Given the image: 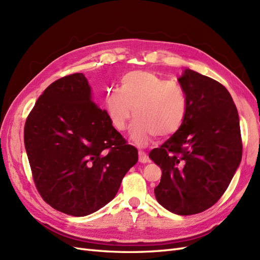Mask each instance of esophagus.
I'll return each mask as SVG.
<instances>
[{
	"label": "esophagus",
	"mask_w": 260,
	"mask_h": 260,
	"mask_svg": "<svg viewBox=\"0 0 260 260\" xmlns=\"http://www.w3.org/2000/svg\"><path fill=\"white\" fill-rule=\"evenodd\" d=\"M139 161L142 164H146L148 161V157L143 151H139Z\"/></svg>",
	"instance_id": "esophagus-1"
}]
</instances>
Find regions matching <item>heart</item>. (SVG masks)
Instances as JSON below:
<instances>
[{
  "instance_id": "1",
  "label": "heart",
  "mask_w": 260,
  "mask_h": 260,
  "mask_svg": "<svg viewBox=\"0 0 260 260\" xmlns=\"http://www.w3.org/2000/svg\"><path fill=\"white\" fill-rule=\"evenodd\" d=\"M105 113L117 131H123L131 117L130 136L138 144H146L153 136L170 137L181 128L187 99L181 85L146 70L122 76L119 89H111L104 101Z\"/></svg>"
}]
</instances>
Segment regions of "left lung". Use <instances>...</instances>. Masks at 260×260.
I'll return each mask as SVG.
<instances>
[{"label": "left lung", "mask_w": 260, "mask_h": 260, "mask_svg": "<svg viewBox=\"0 0 260 260\" xmlns=\"http://www.w3.org/2000/svg\"><path fill=\"white\" fill-rule=\"evenodd\" d=\"M187 99L181 128L149 158L161 169L156 200L181 216L200 214L219 201L242 159L237 106L224 86L186 69L179 78Z\"/></svg>", "instance_id": "8db88e82"}]
</instances>
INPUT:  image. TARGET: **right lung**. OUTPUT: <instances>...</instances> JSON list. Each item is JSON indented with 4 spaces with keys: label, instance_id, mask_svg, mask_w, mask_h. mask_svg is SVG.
Wrapping results in <instances>:
<instances>
[{
    "label": "right lung",
    "instance_id": "add662e5",
    "mask_svg": "<svg viewBox=\"0 0 260 260\" xmlns=\"http://www.w3.org/2000/svg\"><path fill=\"white\" fill-rule=\"evenodd\" d=\"M23 141L39 194L51 207L83 217L111 202L138 149L91 98L83 74L51 83L28 115Z\"/></svg>",
    "mask_w": 260,
    "mask_h": 260
}]
</instances>
